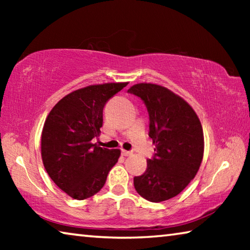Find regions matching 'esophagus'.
Listing matches in <instances>:
<instances>
[{"instance_id": "esophagus-1", "label": "esophagus", "mask_w": 250, "mask_h": 250, "mask_svg": "<svg viewBox=\"0 0 250 250\" xmlns=\"http://www.w3.org/2000/svg\"><path fill=\"white\" fill-rule=\"evenodd\" d=\"M121 154L124 155V156H129V155L132 154V152H130V151H126V150H122V151H121Z\"/></svg>"}]
</instances>
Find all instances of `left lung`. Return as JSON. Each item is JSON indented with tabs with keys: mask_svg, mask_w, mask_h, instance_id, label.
Masks as SVG:
<instances>
[{
	"mask_svg": "<svg viewBox=\"0 0 250 250\" xmlns=\"http://www.w3.org/2000/svg\"><path fill=\"white\" fill-rule=\"evenodd\" d=\"M149 112V137L155 145L146 172L134 176L135 191L159 203L176 196L195 177L204 154L201 121L186 101L155 83H137L128 90Z\"/></svg>",
	"mask_w": 250,
	"mask_h": 250,
	"instance_id": "obj_1",
	"label": "left lung"
}]
</instances>
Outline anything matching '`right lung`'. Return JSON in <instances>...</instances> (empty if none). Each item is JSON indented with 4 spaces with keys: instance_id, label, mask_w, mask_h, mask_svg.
<instances>
[{
    "instance_id": "1",
    "label": "right lung",
    "mask_w": 250,
    "mask_h": 250,
    "mask_svg": "<svg viewBox=\"0 0 250 250\" xmlns=\"http://www.w3.org/2000/svg\"><path fill=\"white\" fill-rule=\"evenodd\" d=\"M126 84H91L75 90L59 100L46 118L42 132L45 170L75 200L98 193L118 162L119 149L100 147L91 140L100 133L104 104Z\"/></svg>"
}]
</instances>
